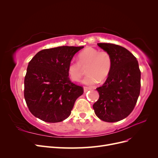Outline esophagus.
<instances>
[{
	"mask_svg": "<svg viewBox=\"0 0 158 158\" xmlns=\"http://www.w3.org/2000/svg\"><path fill=\"white\" fill-rule=\"evenodd\" d=\"M90 89V88H88V87H84V93H85V92H87L88 90H89Z\"/></svg>",
	"mask_w": 158,
	"mask_h": 158,
	"instance_id": "esophagus-1",
	"label": "esophagus"
}]
</instances>
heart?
Instances as JSON below:
<instances>
[{"label": "heart", "mask_w": 158, "mask_h": 158, "mask_svg": "<svg viewBox=\"0 0 158 158\" xmlns=\"http://www.w3.org/2000/svg\"><path fill=\"white\" fill-rule=\"evenodd\" d=\"M113 66L111 56L107 51H99L94 47H87L81 51L78 56V62L72 60L67 66V73L70 78L78 82L82 78L83 68H85L87 75L82 82L93 85L106 80L111 73Z\"/></svg>", "instance_id": "obj_1"}]
</instances>
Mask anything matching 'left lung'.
Masks as SVG:
<instances>
[{
	"label": "left lung",
	"instance_id": "8db88e82",
	"mask_svg": "<svg viewBox=\"0 0 158 158\" xmlns=\"http://www.w3.org/2000/svg\"><path fill=\"white\" fill-rule=\"evenodd\" d=\"M98 45L111 55L113 66L106 82L96 88L99 98L93 108L101 120L117 122L128 117L136 106L141 73L136 58L125 47L102 43Z\"/></svg>",
	"mask_w": 158,
	"mask_h": 158
}]
</instances>
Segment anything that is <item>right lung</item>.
Listing matches in <instances>:
<instances>
[{"label":"right lung","instance_id":"obj_1","mask_svg":"<svg viewBox=\"0 0 158 158\" xmlns=\"http://www.w3.org/2000/svg\"><path fill=\"white\" fill-rule=\"evenodd\" d=\"M82 47L61 46L41 50L28 64L24 98L33 115L47 123L67 118L82 87L70 82L67 66Z\"/></svg>","mask_w":158,"mask_h":158}]
</instances>
